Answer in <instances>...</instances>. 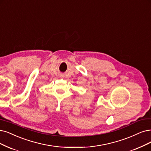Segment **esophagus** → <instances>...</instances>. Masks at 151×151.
Here are the masks:
<instances>
[{
  "mask_svg": "<svg viewBox=\"0 0 151 151\" xmlns=\"http://www.w3.org/2000/svg\"><path fill=\"white\" fill-rule=\"evenodd\" d=\"M60 76H61V77H63V75H60Z\"/></svg>",
  "mask_w": 151,
  "mask_h": 151,
  "instance_id": "1",
  "label": "esophagus"
}]
</instances>
